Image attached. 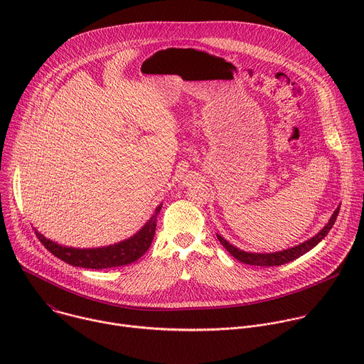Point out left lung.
I'll list each match as a JSON object with an SVG mask.
<instances>
[{
  "label": "left lung",
  "instance_id": "left-lung-1",
  "mask_svg": "<svg viewBox=\"0 0 364 364\" xmlns=\"http://www.w3.org/2000/svg\"><path fill=\"white\" fill-rule=\"evenodd\" d=\"M338 212H340V207H337L336 212L333 213L330 222L324 226V229L316 235L314 237H311L309 240L298 245V246H294L291 249H287V250H281V252H274V253H249V252H243V250H239L237 247H235L233 245H230L228 240H225L220 235H218V239L219 242L228 249V252L236 257L237 261L243 262V264H247V265H255V267H279V265H284V264H288L291 261H294V259L302 256L304 253H306L308 250L313 249L316 245H318L326 236L327 233L330 232V229L333 228L337 216H338Z\"/></svg>",
  "mask_w": 364,
  "mask_h": 364
}]
</instances>
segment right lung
Listing matches in <instances>:
<instances>
[{"label":"right lung","instance_id":"1","mask_svg":"<svg viewBox=\"0 0 364 364\" xmlns=\"http://www.w3.org/2000/svg\"><path fill=\"white\" fill-rule=\"evenodd\" d=\"M160 210L161 205L157 207V210H155L152 218L135 236L114 246L97 249H75L51 242L38 232H36V236L50 253H53L56 257L62 259L63 262L69 265L87 269H107L124 267L135 262L136 259H139L149 249L155 235V228H157V216Z\"/></svg>","mask_w":364,"mask_h":364}]
</instances>
